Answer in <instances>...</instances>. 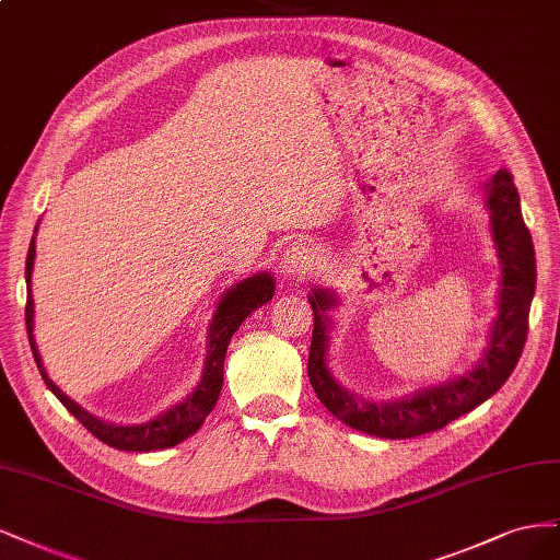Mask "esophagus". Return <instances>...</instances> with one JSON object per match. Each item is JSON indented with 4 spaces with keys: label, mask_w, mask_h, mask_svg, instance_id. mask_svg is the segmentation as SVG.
<instances>
[{
    "label": "esophagus",
    "mask_w": 560,
    "mask_h": 560,
    "mask_svg": "<svg viewBox=\"0 0 560 560\" xmlns=\"http://www.w3.org/2000/svg\"><path fill=\"white\" fill-rule=\"evenodd\" d=\"M314 265H316V256H314V250L310 246H306V244H291L283 250L279 269L288 281L298 283V281H304L306 277H310Z\"/></svg>",
    "instance_id": "34e87169"
}]
</instances>
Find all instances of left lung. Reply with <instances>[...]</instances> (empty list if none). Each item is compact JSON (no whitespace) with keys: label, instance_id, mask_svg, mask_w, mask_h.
<instances>
[{"label":"left lung","instance_id":"8db88e82","mask_svg":"<svg viewBox=\"0 0 560 560\" xmlns=\"http://www.w3.org/2000/svg\"><path fill=\"white\" fill-rule=\"evenodd\" d=\"M486 209L491 213V234L500 260L498 314L491 335L477 363L465 374L425 386L395 400H368L341 386L328 368L330 330L335 320L328 316L339 304L330 288L314 285L310 304L314 310V335L310 349V382L335 417L353 430L384 440H409L440 430L472 411L508 382L526 345L528 314L535 295V248L530 232L523 223L518 190L510 172H495L483 186Z\"/></svg>","mask_w":560,"mask_h":560}]
</instances>
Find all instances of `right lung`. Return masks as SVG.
Listing matches in <instances>:
<instances>
[{"label":"right lung","mask_w":560,"mask_h":560,"mask_svg":"<svg viewBox=\"0 0 560 560\" xmlns=\"http://www.w3.org/2000/svg\"><path fill=\"white\" fill-rule=\"evenodd\" d=\"M34 237H37V228H34ZM34 237L30 242L27 250V262H25V281H27V306H25V323H27V337H30V347L32 355L37 360V368L42 372L44 384L48 390L56 395V398L67 407L69 413L88 428V432L120 451H158V448H170L182 444L190 435H195L197 430L202 428L205 419L211 413L215 400H219L221 388H223V363H225V353L232 335L237 332L242 323L254 314L256 310L265 302L272 300L275 295V277L272 272H256L234 285H230L228 291L221 295L219 304H215V312L211 316L209 330H207V358H205V370L200 382L186 395L184 400L174 402L170 409L158 413L155 419H149L143 423H132V425H122V423H112L104 421L100 417H93V413L85 411L79 402L69 398L67 393H62L52 378L48 376L44 360L39 355L37 341H34V300H32V269H34V256H37V246H34Z\"/></svg>","instance_id":"right-lung-1"}]
</instances>
